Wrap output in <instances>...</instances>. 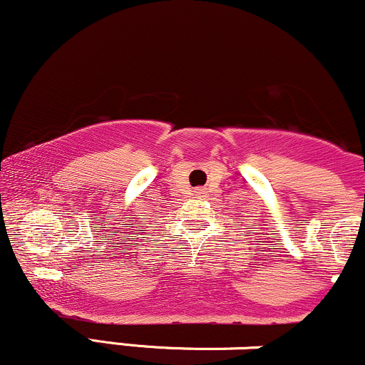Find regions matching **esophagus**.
<instances>
[{
	"label": "esophagus",
	"instance_id": "obj_1",
	"mask_svg": "<svg viewBox=\"0 0 365 365\" xmlns=\"http://www.w3.org/2000/svg\"><path fill=\"white\" fill-rule=\"evenodd\" d=\"M204 194V188H197V195H202Z\"/></svg>",
	"mask_w": 365,
	"mask_h": 365
}]
</instances>
